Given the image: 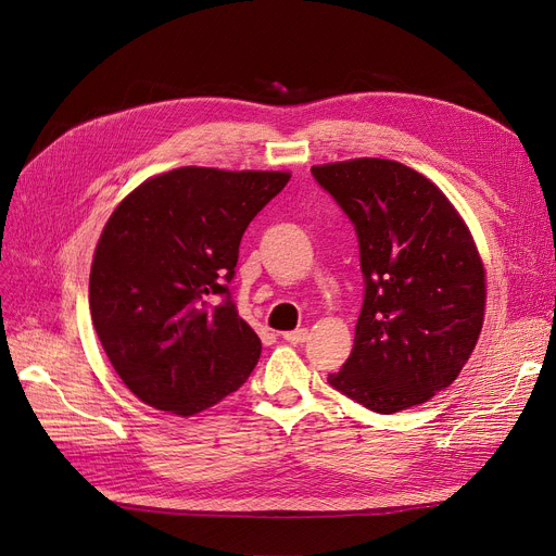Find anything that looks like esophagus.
I'll use <instances>...</instances> for the list:
<instances>
[{"label": "esophagus", "mask_w": 556, "mask_h": 556, "mask_svg": "<svg viewBox=\"0 0 556 556\" xmlns=\"http://www.w3.org/2000/svg\"><path fill=\"white\" fill-rule=\"evenodd\" d=\"M306 338H308L306 329H295V331L283 333V340L290 342V344H302V342H306Z\"/></svg>", "instance_id": "esophagus-1"}]
</instances>
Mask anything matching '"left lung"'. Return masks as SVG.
<instances>
[{
  "mask_svg": "<svg viewBox=\"0 0 556 556\" xmlns=\"http://www.w3.org/2000/svg\"><path fill=\"white\" fill-rule=\"evenodd\" d=\"M354 223L363 308L352 356L329 383L392 415L448 388L482 331L486 283L469 227L426 175L361 157L311 168Z\"/></svg>",
  "mask_w": 556,
  "mask_h": 556,
  "instance_id": "8db88e82",
  "label": "left lung"
}]
</instances>
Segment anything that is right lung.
I'll return each mask as SVG.
<instances>
[{"mask_svg": "<svg viewBox=\"0 0 556 556\" xmlns=\"http://www.w3.org/2000/svg\"><path fill=\"white\" fill-rule=\"evenodd\" d=\"M286 170L182 166L141 182L108 218L90 273V313L126 388L191 417L237 392L261 356L229 281L252 218ZM216 294L224 302L212 307Z\"/></svg>", "mask_w": 556, "mask_h": 556, "instance_id": "obj_1", "label": "right lung"}]
</instances>
